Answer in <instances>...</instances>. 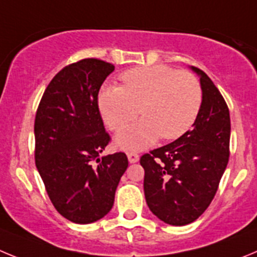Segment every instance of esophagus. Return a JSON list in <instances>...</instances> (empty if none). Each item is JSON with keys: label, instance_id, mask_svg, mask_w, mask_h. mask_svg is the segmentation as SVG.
<instances>
[{"label": "esophagus", "instance_id": "esophagus-1", "mask_svg": "<svg viewBox=\"0 0 257 257\" xmlns=\"http://www.w3.org/2000/svg\"><path fill=\"white\" fill-rule=\"evenodd\" d=\"M128 160H129V163H131V164L137 163V161L140 160V156H138V154H136V152H129Z\"/></svg>", "mask_w": 257, "mask_h": 257}]
</instances>
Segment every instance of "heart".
Listing matches in <instances>:
<instances>
[{
  "label": "heart",
  "instance_id": "heart-1",
  "mask_svg": "<svg viewBox=\"0 0 257 257\" xmlns=\"http://www.w3.org/2000/svg\"><path fill=\"white\" fill-rule=\"evenodd\" d=\"M121 87H105L98 96L103 123L111 131L143 114V119L126 126L115 137L124 151H140L160 137H182L195 123L201 107V87L193 74L166 65L131 69L121 75Z\"/></svg>",
  "mask_w": 257,
  "mask_h": 257
}]
</instances>
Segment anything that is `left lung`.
I'll return each mask as SVG.
<instances>
[{
  "label": "left lung",
  "instance_id": "1",
  "mask_svg": "<svg viewBox=\"0 0 257 257\" xmlns=\"http://www.w3.org/2000/svg\"><path fill=\"white\" fill-rule=\"evenodd\" d=\"M202 102L191 131L141 157L146 202L170 225H187L209 207L229 160V110L219 89L200 69Z\"/></svg>",
  "mask_w": 257,
  "mask_h": 257
}]
</instances>
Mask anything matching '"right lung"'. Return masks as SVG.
<instances>
[{
  "mask_svg": "<svg viewBox=\"0 0 257 257\" xmlns=\"http://www.w3.org/2000/svg\"><path fill=\"white\" fill-rule=\"evenodd\" d=\"M114 69L97 59L65 66L47 85L37 110L36 166L55 209L73 223L103 218L128 168L124 152L100 156L110 136L98 110V92Z\"/></svg>",
  "mask_w": 257,
  "mask_h": 257,
  "instance_id": "obj_1",
  "label": "right lung"
}]
</instances>
